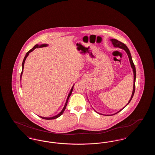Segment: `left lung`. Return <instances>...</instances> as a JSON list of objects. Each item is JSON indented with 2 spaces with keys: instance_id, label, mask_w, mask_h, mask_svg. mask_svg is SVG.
<instances>
[{
  "instance_id": "obj_1",
  "label": "left lung",
  "mask_w": 155,
  "mask_h": 155,
  "mask_svg": "<svg viewBox=\"0 0 155 155\" xmlns=\"http://www.w3.org/2000/svg\"><path fill=\"white\" fill-rule=\"evenodd\" d=\"M110 41L112 42V44H113V46H114V47L123 49H124V50L125 51L126 53H127V54H128V58H129V60H130V64H131V66L132 68H133V73H134V85H133V94H132V95H131V97L130 101H128V102L127 104V105L124 107H125L130 103V102H131V99H132V98H133V96H134V93H135V79H136V70H135V65H134V63H133V59H132V57H131V53H130V52L128 48H127V46L124 44H123V42H120V41H118V40H117V39H110ZM124 107H123L122 109H121L120 110L118 111V112H117V113H115V114L118 113V112H120V111L122 110ZM99 114H100V113H99ZM114 114H112V115H114Z\"/></svg>"
}]
</instances>
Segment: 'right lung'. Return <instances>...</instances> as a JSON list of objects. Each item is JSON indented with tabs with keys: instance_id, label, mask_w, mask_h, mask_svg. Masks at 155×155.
I'll use <instances>...</instances> for the list:
<instances>
[{
	"instance_id": "add662e5",
	"label": "right lung",
	"mask_w": 155,
	"mask_h": 155,
	"mask_svg": "<svg viewBox=\"0 0 155 155\" xmlns=\"http://www.w3.org/2000/svg\"><path fill=\"white\" fill-rule=\"evenodd\" d=\"M48 46V45L46 44H42L40 46L39 45H35L34 47H33V48H32L31 50H30L28 52H27V53H26V54H25V57H24V59L23 60V61H22V71H21V75H20V78H21V76H22V72H23V68H24V63H25V59L26 58H27V56H28V54H29V53H30V52H32L35 49H36V48H42V47H46V46ZM73 87H74V85L73 86V87H72V88L71 89V91H70V93H69V94H68V95L67 96V98L66 102V103H65V105H64V107H63V110L61 111V112L59 113L58 115H56V116H53V117H41V116H39L41 118H44V119H46V120H52V119H55V118H58L59 117H60L63 113V112L65 110V109H66V108L67 104V102H68V99H69V97H70V96H71V94H72V92H73Z\"/></svg>"
}]
</instances>
